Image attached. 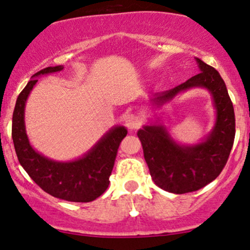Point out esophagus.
I'll use <instances>...</instances> for the list:
<instances>
[{"label":"esophagus","mask_w":250,"mask_h":250,"mask_svg":"<svg viewBox=\"0 0 250 250\" xmlns=\"http://www.w3.org/2000/svg\"><path fill=\"white\" fill-rule=\"evenodd\" d=\"M125 122L129 130H135V129H137L141 125V120L135 115H127L125 119Z\"/></svg>","instance_id":"esophagus-1"}]
</instances>
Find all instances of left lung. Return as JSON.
Wrapping results in <instances>:
<instances>
[{
  "label": "left lung",
  "mask_w": 250,
  "mask_h": 250,
  "mask_svg": "<svg viewBox=\"0 0 250 250\" xmlns=\"http://www.w3.org/2000/svg\"><path fill=\"white\" fill-rule=\"evenodd\" d=\"M195 60L200 69L197 75L170 90L155 94L149 102L153 108H160L188 89H207L216 110L210 133L199 143L181 145L159 117L137 131L154 183L174 194L199 190L216 179L228 161L235 139L234 108L225 81L216 69L197 57Z\"/></svg>",
  "instance_id": "left-lung-1"
}]
</instances>
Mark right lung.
Wrapping results in <instances>:
<instances>
[{
  "label": "right lung",
  "instance_id": "1",
  "mask_svg": "<svg viewBox=\"0 0 250 250\" xmlns=\"http://www.w3.org/2000/svg\"><path fill=\"white\" fill-rule=\"evenodd\" d=\"M62 69L63 65H56L34 74L16 100L11 136L19 162L45 193L70 202H90L101 196L108 188L117 149L128 131L123 125H115L83 156L65 162L48 159L31 147L25 131V102L36 84V77Z\"/></svg>",
  "mask_w": 250,
  "mask_h": 250
}]
</instances>
